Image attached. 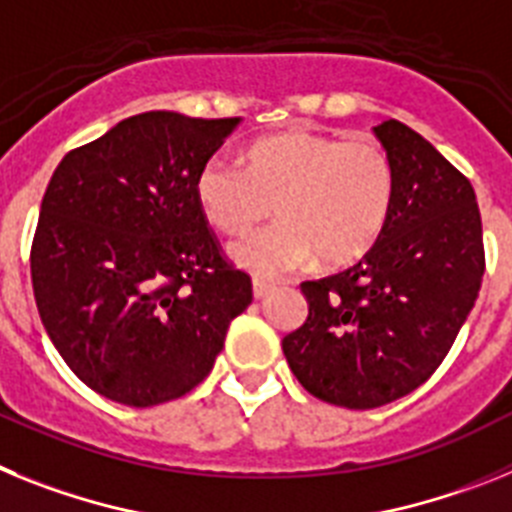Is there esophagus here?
<instances>
[{
  "label": "esophagus",
  "mask_w": 512,
  "mask_h": 512,
  "mask_svg": "<svg viewBox=\"0 0 512 512\" xmlns=\"http://www.w3.org/2000/svg\"><path fill=\"white\" fill-rule=\"evenodd\" d=\"M270 291H273V283L260 281V278H255V281H252V293H255V299H262V296H268Z\"/></svg>",
  "instance_id": "34e87169"
}]
</instances>
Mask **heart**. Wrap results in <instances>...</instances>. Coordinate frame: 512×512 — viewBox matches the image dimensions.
Instances as JSON below:
<instances>
[{"label": "heart", "instance_id": "obj_1", "mask_svg": "<svg viewBox=\"0 0 512 512\" xmlns=\"http://www.w3.org/2000/svg\"><path fill=\"white\" fill-rule=\"evenodd\" d=\"M397 190L394 162L371 136L291 131L252 141L242 162L213 154L195 175V201L224 234L278 221L231 242L229 257L257 275H281L314 260L345 265L381 237Z\"/></svg>", "mask_w": 512, "mask_h": 512}]
</instances>
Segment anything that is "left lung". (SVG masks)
Segmentation results:
<instances>
[{"label": "left lung", "mask_w": 512, "mask_h": 512, "mask_svg": "<svg viewBox=\"0 0 512 512\" xmlns=\"http://www.w3.org/2000/svg\"><path fill=\"white\" fill-rule=\"evenodd\" d=\"M397 190L358 265L301 283L309 317L283 337L293 376L322 402L371 410L415 391L451 350L484 275L471 182L410 126L373 128Z\"/></svg>", "instance_id": "obj_1"}]
</instances>
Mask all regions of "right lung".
Segmentation results:
<instances>
[{
  "mask_svg": "<svg viewBox=\"0 0 512 512\" xmlns=\"http://www.w3.org/2000/svg\"><path fill=\"white\" fill-rule=\"evenodd\" d=\"M242 118L133 115L69 151L30 252L38 314L84 384L128 407L188 394L211 373L252 281L221 257L195 175Z\"/></svg>",
  "mask_w": 512,
  "mask_h": 512,
  "instance_id": "1",
  "label": "right lung"
}]
</instances>
